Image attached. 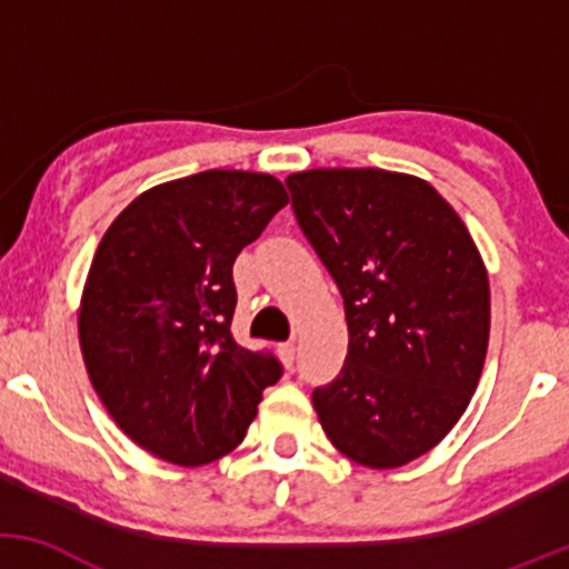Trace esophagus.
<instances>
[{
  "label": "esophagus",
  "mask_w": 569,
  "mask_h": 569,
  "mask_svg": "<svg viewBox=\"0 0 569 569\" xmlns=\"http://www.w3.org/2000/svg\"><path fill=\"white\" fill-rule=\"evenodd\" d=\"M278 356H280V361L286 363V367H293V358H297V345H293V342L278 345Z\"/></svg>",
  "instance_id": "esophagus-1"
}]
</instances>
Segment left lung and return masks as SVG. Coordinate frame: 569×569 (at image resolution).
<instances>
[{"mask_svg": "<svg viewBox=\"0 0 569 569\" xmlns=\"http://www.w3.org/2000/svg\"><path fill=\"white\" fill-rule=\"evenodd\" d=\"M348 318L345 367L312 407L367 468L430 452L471 401L489 342V280L455 208L417 176L316 168L286 179Z\"/></svg>", "mask_w": 569, "mask_h": 569, "instance_id": "left-lung-1", "label": "left lung"}]
</instances>
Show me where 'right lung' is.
<instances>
[{"mask_svg":"<svg viewBox=\"0 0 569 569\" xmlns=\"http://www.w3.org/2000/svg\"><path fill=\"white\" fill-rule=\"evenodd\" d=\"M286 202L270 173L202 171L147 189L98 243L80 305L84 367L122 433L160 460L232 452L283 375L230 323L234 259Z\"/></svg>","mask_w":569,"mask_h":569,"instance_id":"add662e5","label":"right lung"}]
</instances>
